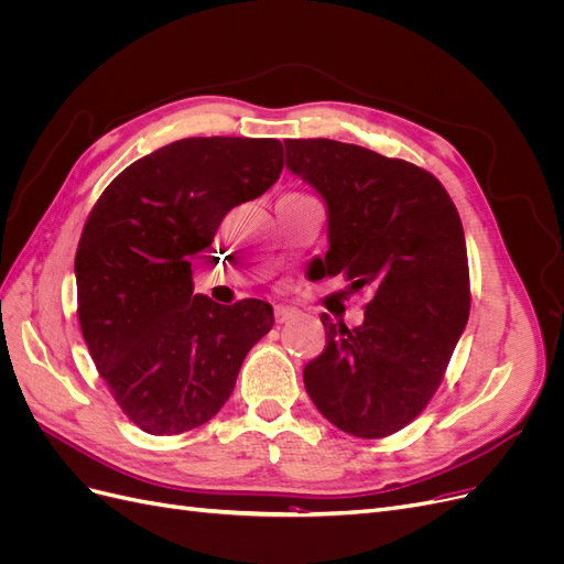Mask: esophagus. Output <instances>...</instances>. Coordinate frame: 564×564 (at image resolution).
<instances>
[{"label":"esophagus","instance_id":"1","mask_svg":"<svg viewBox=\"0 0 564 564\" xmlns=\"http://www.w3.org/2000/svg\"><path fill=\"white\" fill-rule=\"evenodd\" d=\"M292 315H294V308H289V305H282V303L275 305V317H278V322H284V319H289Z\"/></svg>","mask_w":564,"mask_h":564}]
</instances>
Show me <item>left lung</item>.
<instances>
[{
	"mask_svg": "<svg viewBox=\"0 0 564 564\" xmlns=\"http://www.w3.org/2000/svg\"><path fill=\"white\" fill-rule=\"evenodd\" d=\"M286 166L327 202L322 278L367 289L360 327L319 319L322 355L303 369L319 414L348 435L379 440L429 406L470 315L464 226L425 169L329 139H286Z\"/></svg>",
	"mask_w": 564,
	"mask_h": 564,
	"instance_id": "obj_1",
	"label": "left lung"
}]
</instances>
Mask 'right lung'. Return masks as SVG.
Listing matches in <instances>:
<instances>
[{"mask_svg": "<svg viewBox=\"0 0 564 564\" xmlns=\"http://www.w3.org/2000/svg\"><path fill=\"white\" fill-rule=\"evenodd\" d=\"M278 139L197 135L135 160L94 204L77 253V317L124 416L178 435L218 414L272 305L193 294L191 263L226 214L282 174Z\"/></svg>", "mask_w": 564, "mask_h": 564, "instance_id": "1", "label": "right lung"}]
</instances>
